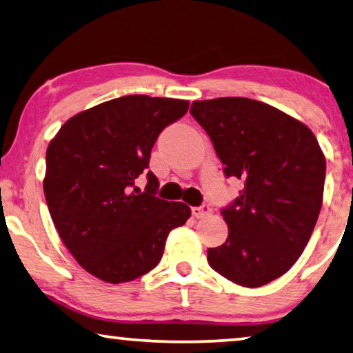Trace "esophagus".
Returning <instances> with one entry per match:
<instances>
[{
	"mask_svg": "<svg viewBox=\"0 0 353 353\" xmlns=\"http://www.w3.org/2000/svg\"><path fill=\"white\" fill-rule=\"evenodd\" d=\"M192 214L194 219H204V217H209V215L212 214V209H210L208 204H203V206L192 208Z\"/></svg>",
	"mask_w": 353,
	"mask_h": 353,
	"instance_id": "34e87169",
	"label": "esophagus"
}]
</instances>
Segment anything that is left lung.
<instances>
[{"instance_id":"1","label":"left lung","mask_w":353,"mask_h":353,"mask_svg":"<svg viewBox=\"0 0 353 353\" xmlns=\"http://www.w3.org/2000/svg\"><path fill=\"white\" fill-rule=\"evenodd\" d=\"M190 114L209 134L225 176L244 181L222 209L228 238L208 249L209 265L238 285H266L294 265L317 223L323 152L306 125L255 99L193 101Z\"/></svg>"}]
</instances>
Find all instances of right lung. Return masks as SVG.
<instances>
[{
	"label": "right lung",
	"mask_w": 353,
	"mask_h": 353,
	"mask_svg": "<svg viewBox=\"0 0 353 353\" xmlns=\"http://www.w3.org/2000/svg\"><path fill=\"white\" fill-rule=\"evenodd\" d=\"M188 101L130 94L76 114L46 152L44 194L63 244L92 276L130 282L159 265L171 230L192 210L157 198L159 179L148 171L144 191L135 179L150 152Z\"/></svg>",
	"instance_id": "right-lung-1"
}]
</instances>
